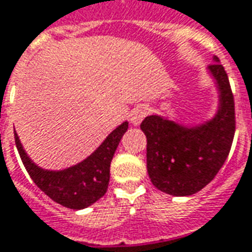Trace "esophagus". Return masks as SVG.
I'll return each mask as SVG.
<instances>
[{"label":"esophagus","mask_w":252,"mask_h":252,"mask_svg":"<svg viewBox=\"0 0 252 252\" xmlns=\"http://www.w3.org/2000/svg\"><path fill=\"white\" fill-rule=\"evenodd\" d=\"M146 109L143 107V106H138V107H135L132 112H131V123H132L133 126H139L140 123H142V120L146 117Z\"/></svg>","instance_id":"obj_1"}]
</instances>
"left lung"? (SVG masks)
<instances>
[{
	"instance_id": "1",
	"label": "left lung",
	"mask_w": 252,
	"mask_h": 252,
	"mask_svg": "<svg viewBox=\"0 0 252 252\" xmlns=\"http://www.w3.org/2000/svg\"><path fill=\"white\" fill-rule=\"evenodd\" d=\"M208 71L220 91V106L214 119L185 126L152 114L140 124L148 139L150 181L171 196H190L201 190L222 168L232 148L236 119L229 78L217 56Z\"/></svg>"
}]
</instances>
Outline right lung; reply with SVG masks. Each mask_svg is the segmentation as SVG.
<instances>
[{
  "label": "right lung",
  "instance_id": "right-lung-1",
  "mask_svg": "<svg viewBox=\"0 0 252 252\" xmlns=\"http://www.w3.org/2000/svg\"><path fill=\"white\" fill-rule=\"evenodd\" d=\"M128 123H123L113 131L103 143L84 161L62 171L42 169L29 158L15 133V143L20 158L32 182L58 204L71 210H83L103 197L110 181V162Z\"/></svg>",
  "mask_w": 252,
  "mask_h": 252
}]
</instances>
